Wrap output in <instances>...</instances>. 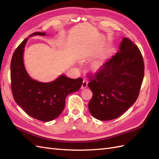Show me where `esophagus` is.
I'll list each match as a JSON object with an SVG mask.
<instances>
[{"label":"esophagus","instance_id":"1","mask_svg":"<svg viewBox=\"0 0 159 159\" xmlns=\"http://www.w3.org/2000/svg\"><path fill=\"white\" fill-rule=\"evenodd\" d=\"M87 87H88V82H87V81L84 80L82 85H81V89H85V88H86Z\"/></svg>","mask_w":159,"mask_h":159}]
</instances>
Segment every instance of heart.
<instances>
[{"label": "heart", "instance_id": "obj_1", "mask_svg": "<svg viewBox=\"0 0 159 159\" xmlns=\"http://www.w3.org/2000/svg\"><path fill=\"white\" fill-rule=\"evenodd\" d=\"M100 66H101V64H96V65H95V70H98V69H99V68H100Z\"/></svg>", "mask_w": 159, "mask_h": 159}]
</instances>
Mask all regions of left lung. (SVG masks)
<instances>
[{
  "label": "left lung",
  "instance_id": "1",
  "mask_svg": "<svg viewBox=\"0 0 159 159\" xmlns=\"http://www.w3.org/2000/svg\"><path fill=\"white\" fill-rule=\"evenodd\" d=\"M144 61L139 48L124 38L119 51L93 76L89 89L93 97L90 113L101 121L118 118L136 102L144 77Z\"/></svg>",
  "mask_w": 159,
  "mask_h": 159
}]
</instances>
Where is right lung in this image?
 <instances>
[{"instance_id": "1", "label": "right lung", "mask_w": 159, "mask_h": 159, "mask_svg": "<svg viewBox=\"0 0 159 159\" xmlns=\"http://www.w3.org/2000/svg\"><path fill=\"white\" fill-rule=\"evenodd\" d=\"M34 35L45 36L36 32ZM28 38L19 45L12 55L11 64V89L14 101L30 117L42 121H50L63 111L68 94L78 91L83 79H71L65 75L49 83L32 79L23 62V54Z\"/></svg>"}]
</instances>
